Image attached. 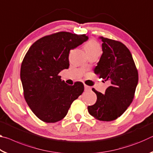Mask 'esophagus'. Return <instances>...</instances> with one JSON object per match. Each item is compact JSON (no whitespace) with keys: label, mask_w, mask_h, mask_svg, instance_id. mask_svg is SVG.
Here are the masks:
<instances>
[{"label":"esophagus","mask_w":153,"mask_h":153,"mask_svg":"<svg viewBox=\"0 0 153 153\" xmlns=\"http://www.w3.org/2000/svg\"><path fill=\"white\" fill-rule=\"evenodd\" d=\"M84 89H85V90H86V91H88V90H90V89H91V88L85 84L84 85Z\"/></svg>","instance_id":"obj_1"}]
</instances>
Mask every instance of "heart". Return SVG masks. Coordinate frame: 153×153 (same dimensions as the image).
Wrapping results in <instances>:
<instances>
[{"label":"heart","mask_w":153,"mask_h":153,"mask_svg":"<svg viewBox=\"0 0 153 153\" xmlns=\"http://www.w3.org/2000/svg\"><path fill=\"white\" fill-rule=\"evenodd\" d=\"M85 51H86L88 55L93 53H101V47L97 40L91 39L88 41L84 46Z\"/></svg>","instance_id":"1"}]
</instances>
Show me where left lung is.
<instances>
[{
    "mask_svg": "<svg viewBox=\"0 0 153 153\" xmlns=\"http://www.w3.org/2000/svg\"><path fill=\"white\" fill-rule=\"evenodd\" d=\"M100 39L103 53L94 72L110 86L105 94L92 88L97 100L88 110L98 120L111 121L120 117L132 102L138 73L130 51L123 43L102 36Z\"/></svg>",
    "mask_w": 153,
    "mask_h": 153,
    "instance_id": "left-lung-1",
    "label": "left lung"
}]
</instances>
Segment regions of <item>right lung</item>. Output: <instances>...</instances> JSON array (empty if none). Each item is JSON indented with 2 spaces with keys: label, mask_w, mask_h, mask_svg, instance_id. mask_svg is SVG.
Listing matches in <instances>:
<instances>
[{
  "label": "right lung",
  "mask_w": 153,
  "mask_h": 153,
  "mask_svg": "<svg viewBox=\"0 0 153 153\" xmlns=\"http://www.w3.org/2000/svg\"><path fill=\"white\" fill-rule=\"evenodd\" d=\"M88 39L86 34L56 32L36 41L25 54L20 71L24 96L32 112L44 122L63 120L84 92L82 82L69 86L59 74L69 68L70 50Z\"/></svg>",
  "instance_id": "obj_1"
}]
</instances>
